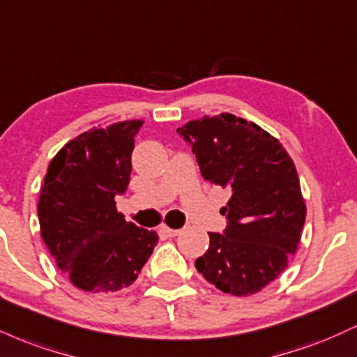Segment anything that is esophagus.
Returning <instances> with one entry per match:
<instances>
[{"instance_id": "esophagus-1", "label": "esophagus", "mask_w": 357, "mask_h": 357, "mask_svg": "<svg viewBox=\"0 0 357 357\" xmlns=\"http://www.w3.org/2000/svg\"><path fill=\"white\" fill-rule=\"evenodd\" d=\"M161 233L167 236V238H174V236H178L181 231L179 229H171L169 226H161Z\"/></svg>"}]
</instances>
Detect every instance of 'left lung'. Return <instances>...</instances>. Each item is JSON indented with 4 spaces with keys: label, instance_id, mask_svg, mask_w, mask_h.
<instances>
[{
    "label": "left lung",
    "instance_id": "8db88e82",
    "mask_svg": "<svg viewBox=\"0 0 357 357\" xmlns=\"http://www.w3.org/2000/svg\"><path fill=\"white\" fill-rule=\"evenodd\" d=\"M178 132L206 181L233 191L221 209L225 234L209 233L196 269L222 293L256 294L284 271L301 239L306 203L294 162L279 139L229 113L203 116Z\"/></svg>",
    "mask_w": 357,
    "mask_h": 357
}]
</instances>
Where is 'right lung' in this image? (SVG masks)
<instances>
[{
  "label": "right lung",
  "instance_id": "1",
  "mask_svg": "<svg viewBox=\"0 0 357 357\" xmlns=\"http://www.w3.org/2000/svg\"><path fill=\"white\" fill-rule=\"evenodd\" d=\"M143 123L121 121L76 136L45 176L38 203L41 238L71 284L86 293L131 286L160 239L156 231L126 222L114 201L130 184Z\"/></svg>",
  "mask_w": 357,
  "mask_h": 357
}]
</instances>
